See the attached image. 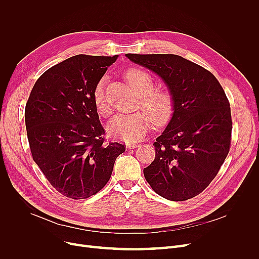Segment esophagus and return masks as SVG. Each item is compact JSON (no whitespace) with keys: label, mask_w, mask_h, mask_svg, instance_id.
<instances>
[{"label":"esophagus","mask_w":259,"mask_h":259,"mask_svg":"<svg viewBox=\"0 0 259 259\" xmlns=\"http://www.w3.org/2000/svg\"><path fill=\"white\" fill-rule=\"evenodd\" d=\"M139 146H140V145L137 144V143H133V144L131 143V144H127L126 147H127L128 149H134V148H137V147H139Z\"/></svg>","instance_id":"esophagus-1"}]
</instances>
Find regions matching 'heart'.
<instances>
[{
	"mask_svg": "<svg viewBox=\"0 0 259 259\" xmlns=\"http://www.w3.org/2000/svg\"><path fill=\"white\" fill-rule=\"evenodd\" d=\"M126 78L141 95L139 108L144 111L115 115L108 126V131L118 140L133 143L145 137L151 127V119L156 126L169 122L174 114L175 101L170 91L154 89L153 77L141 68H131L126 72ZM93 102L100 114L106 116L110 113L105 94V77L93 89Z\"/></svg>",
	"mask_w": 259,
	"mask_h": 259,
	"instance_id": "b5f03b06",
	"label": "heart"
}]
</instances>
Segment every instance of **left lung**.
<instances>
[{
	"mask_svg": "<svg viewBox=\"0 0 259 259\" xmlns=\"http://www.w3.org/2000/svg\"><path fill=\"white\" fill-rule=\"evenodd\" d=\"M126 57L158 74L175 101L174 114L156 139L155 158L144 169L146 181L169 200L195 197L215 179L230 151V103L217 78L176 54Z\"/></svg>",
	"mask_w": 259,
	"mask_h": 259,
	"instance_id": "obj_1",
	"label": "left lung"
}]
</instances>
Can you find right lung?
Here are the masks:
<instances>
[{
	"label": "right lung",
	"mask_w": 259,
	"mask_h": 259,
	"mask_svg": "<svg viewBox=\"0 0 259 259\" xmlns=\"http://www.w3.org/2000/svg\"><path fill=\"white\" fill-rule=\"evenodd\" d=\"M118 56H78L40 75L25 107L33 160L50 185L72 199L88 198L110 180L126 145L106 142L93 89Z\"/></svg>",
	"instance_id": "obj_1"
}]
</instances>
